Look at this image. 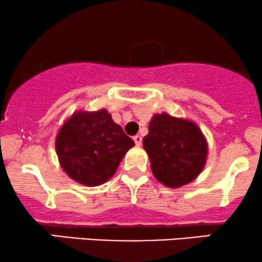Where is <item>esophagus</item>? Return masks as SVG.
I'll return each instance as SVG.
<instances>
[{"label":"esophagus","mask_w":262,"mask_h":262,"mask_svg":"<svg viewBox=\"0 0 262 262\" xmlns=\"http://www.w3.org/2000/svg\"><path fill=\"white\" fill-rule=\"evenodd\" d=\"M133 139H134V143H136L137 145L142 144V137H140V136H134Z\"/></svg>","instance_id":"obj_1"}]
</instances>
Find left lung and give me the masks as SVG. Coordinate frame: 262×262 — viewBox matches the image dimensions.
<instances>
[{"instance_id":"obj_1","label":"left lung","mask_w":262,"mask_h":262,"mask_svg":"<svg viewBox=\"0 0 262 262\" xmlns=\"http://www.w3.org/2000/svg\"><path fill=\"white\" fill-rule=\"evenodd\" d=\"M143 147L154 177L170 188L189 183L202 172L207 142L193 122L162 113L150 120Z\"/></svg>"}]
</instances>
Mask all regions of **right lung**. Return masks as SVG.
Listing matches in <instances>:
<instances>
[{
  "label": "right lung",
  "instance_id": "1",
  "mask_svg": "<svg viewBox=\"0 0 262 262\" xmlns=\"http://www.w3.org/2000/svg\"><path fill=\"white\" fill-rule=\"evenodd\" d=\"M133 139L105 109L76 112L60 128L56 153L66 174L85 186H99L114 176Z\"/></svg>",
  "mask_w": 262,
  "mask_h": 262
}]
</instances>
